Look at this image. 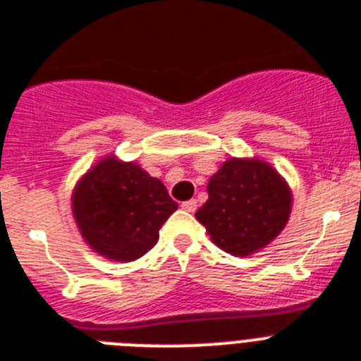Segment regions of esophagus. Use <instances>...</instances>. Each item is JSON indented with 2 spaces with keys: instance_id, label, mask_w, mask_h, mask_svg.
Returning a JSON list of instances; mask_svg holds the SVG:
<instances>
[{
  "instance_id": "1",
  "label": "esophagus",
  "mask_w": 361,
  "mask_h": 361,
  "mask_svg": "<svg viewBox=\"0 0 361 361\" xmlns=\"http://www.w3.org/2000/svg\"><path fill=\"white\" fill-rule=\"evenodd\" d=\"M196 206H198V204H196V200H187L181 204V209L187 211V213H195Z\"/></svg>"
}]
</instances>
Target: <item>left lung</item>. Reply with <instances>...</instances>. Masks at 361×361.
Here are the masks:
<instances>
[{"mask_svg":"<svg viewBox=\"0 0 361 361\" xmlns=\"http://www.w3.org/2000/svg\"><path fill=\"white\" fill-rule=\"evenodd\" d=\"M207 195L195 216L211 241L231 256H250L265 248L291 215V189L262 159L224 161L211 176Z\"/></svg>","mask_w":361,"mask_h":361,"instance_id":"8db88e82","label":"left lung"}]
</instances>
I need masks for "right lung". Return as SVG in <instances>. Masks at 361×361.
I'll use <instances>...</instances> for the list:
<instances>
[{
  "label": "right lung",
  "mask_w": 361,
  "mask_h": 361,
  "mask_svg": "<svg viewBox=\"0 0 361 361\" xmlns=\"http://www.w3.org/2000/svg\"><path fill=\"white\" fill-rule=\"evenodd\" d=\"M178 209L166 187L137 163L99 159L78 181L72 213L81 235L99 256L135 262L155 247L159 228Z\"/></svg>",
  "instance_id": "obj_1"
}]
</instances>
